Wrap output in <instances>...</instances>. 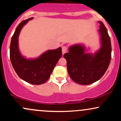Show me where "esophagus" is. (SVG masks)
Returning <instances> with one entry per match:
<instances>
[{"instance_id": "1", "label": "esophagus", "mask_w": 121, "mask_h": 121, "mask_svg": "<svg viewBox=\"0 0 121 121\" xmlns=\"http://www.w3.org/2000/svg\"><path fill=\"white\" fill-rule=\"evenodd\" d=\"M67 49H68V48L66 46H62V54H63V55L66 52Z\"/></svg>"}]
</instances>
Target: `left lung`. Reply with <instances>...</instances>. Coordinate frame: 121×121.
I'll return each instance as SVG.
<instances>
[{"mask_svg": "<svg viewBox=\"0 0 121 121\" xmlns=\"http://www.w3.org/2000/svg\"><path fill=\"white\" fill-rule=\"evenodd\" d=\"M98 32L101 47L94 53H85L82 44L69 47V52L64 57L67 62V69L73 81L79 84L89 85L99 80L108 69L112 58V46L108 30L102 22Z\"/></svg>", "mask_w": 121, "mask_h": 121, "instance_id": "8db88e82", "label": "left lung"}]
</instances>
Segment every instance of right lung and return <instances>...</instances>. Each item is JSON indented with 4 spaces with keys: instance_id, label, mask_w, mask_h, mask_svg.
<instances>
[{
    "instance_id": "obj_1",
    "label": "right lung",
    "mask_w": 121,
    "mask_h": 121,
    "mask_svg": "<svg viewBox=\"0 0 121 121\" xmlns=\"http://www.w3.org/2000/svg\"><path fill=\"white\" fill-rule=\"evenodd\" d=\"M34 17L22 21L16 27L11 41L9 55L13 69L19 77L33 85L45 83L59 60L62 56L61 47L48 50L35 59H27L21 54L19 48V36L23 27Z\"/></svg>"
}]
</instances>
